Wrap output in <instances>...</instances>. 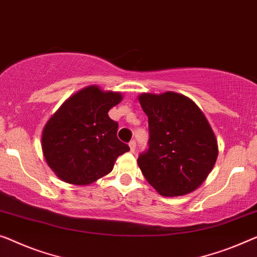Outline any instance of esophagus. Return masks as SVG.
<instances>
[{
  "label": "esophagus",
  "instance_id": "1",
  "mask_svg": "<svg viewBox=\"0 0 257 257\" xmlns=\"http://www.w3.org/2000/svg\"><path fill=\"white\" fill-rule=\"evenodd\" d=\"M129 148H130V151L132 152H134L135 151V149H136V141H130L129 142Z\"/></svg>",
  "mask_w": 257,
  "mask_h": 257
}]
</instances>
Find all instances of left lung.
<instances>
[{
	"mask_svg": "<svg viewBox=\"0 0 257 257\" xmlns=\"http://www.w3.org/2000/svg\"><path fill=\"white\" fill-rule=\"evenodd\" d=\"M140 104L149 118V149L137 164L163 196H182L200 187L214 166L216 136L202 110L186 95L143 93Z\"/></svg>",
	"mask_w": 257,
	"mask_h": 257,
	"instance_id": "obj_1",
	"label": "left lung"
}]
</instances>
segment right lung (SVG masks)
<instances>
[{"instance_id":"1","label":"right lung","mask_w":257,"mask_h":257,"mask_svg":"<svg viewBox=\"0 0 257 257\" xmlns=\"http://www.w3.org/2000/svg\"><path fill=\"white\" fill-rule=\"evenodd\" d=\"M122 100L118 92L92 85L63 102L46 123L41 147L48 166L64 182L90 185L113 170L129 147L117 139L118 124L108 110Z\"/></svg>"}]
</instances>
